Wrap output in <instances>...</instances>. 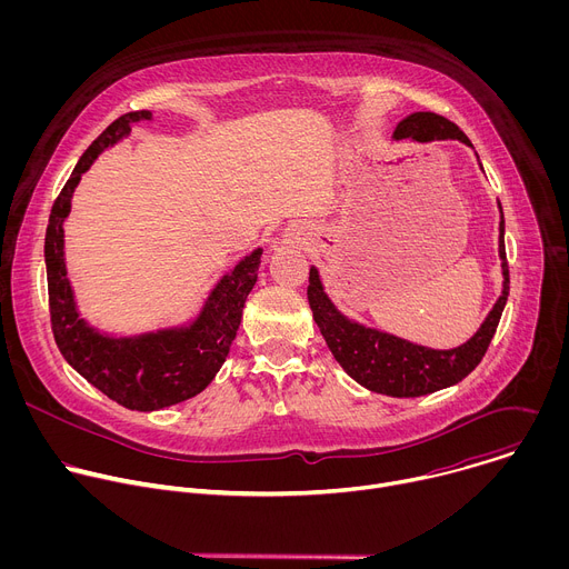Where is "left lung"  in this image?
I'll return each instance as SVG.
<instances>
[{
	"label": "left lung",
	"mask_w": 569,
	"mask_h": 569,
	"mask_svg": "<svg viewBox=\"0 0 569 569\" xmlns=\"http://www.w3.org/2000/svg\"><path fill=\"white\" fill-rule=\"evenodd\" d=\"M393 139L412 141H441L459 139L466 146H472L470 139L446 117L435 112H415L405 117L396 130ZM500 213L502 204L498 202ZM500 259H502V295L496 301L493 310L486 315L479 331L455 349H428L391 333L369 329L342 315L336 303L323 292L317 268H310L308 277V303L312 319L319 327L323 340H327L333 358L340 367L362 387L376 393L393 398H415L426 396L463 380L483 358L489 349L496 329L500 323L502 310L509 297V266L505 250V213L500 216Z\"/></svg>",
	"instance_id": "1"
}]
</instances>
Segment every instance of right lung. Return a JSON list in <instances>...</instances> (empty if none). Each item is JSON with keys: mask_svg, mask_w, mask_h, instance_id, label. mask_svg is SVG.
<instances>
[{"mask_svg": "<svg viewBox=\"0 0 569 569\" xmlns=\"http://www.w3.org/2000/svg\"><path fill=\"white\" fill-rule=\"evenodd\" d=\"M150 119L148 110L128 112L92 141L56 198L44 236L51 329L62 358L108 398L137 412L171 408L200 393L216 378L240 327L263 254L257 248L240 259L209 292L198 317L184 327L117 338L97 331L80 317L67 279L62 229L71 211L73 189L106 148L130 134L132 123Z\"/></svg>", "mask_w": 569, "mask_h": 569, "instance_id": "add662e5", "label": "right lung"}]
</instances>
